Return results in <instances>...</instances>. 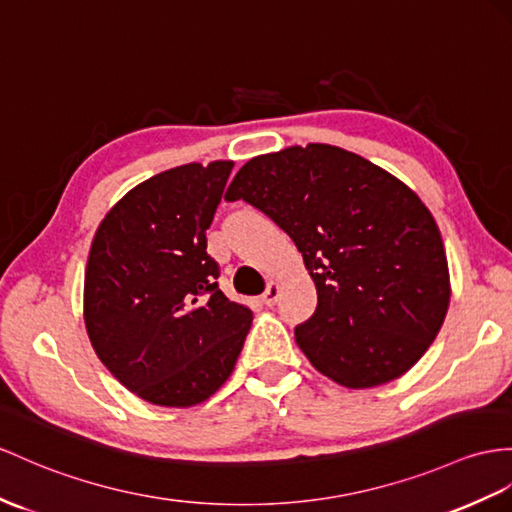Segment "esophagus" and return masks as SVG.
I'll use <instances>...</instances> for the list:
<instances>
[{
	"mask_svg": "<svg viewBox=\"0 0 512 512\" xmlns=\"http://www.w3.org/2000/svg\"><path fill=\"white\" fill-rule=\"evenodd\" d=\"M278 297H280V284L276 282V280H271L269 284H267V289H265V293H263V304H267V306H273L278 302Z\"/></svg>",
	"mask_w": 512,
	"mask_h": 512,
	"instance_id": "esophagus-1",
	"label": "esophagus"
}]
</instances>
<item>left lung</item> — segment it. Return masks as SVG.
<instances>
[{
    "instance_id": "1",
    "label": "left lung",
    "mask_w": 512,
    "mask_h": 512,
    "mask_svg": "<svg viewBox=\"0 0 512 512\" xmlns=\"http://www.w3.org/2000/svg\"><path fill=\"white\" fill-rule=\"evenodd\" d=\"M291 236L317 286L299 350L347 389L391 382L426 354L450 306L439 226L415 191L347 149L308 143L256 156L226 193Z\"/></svg>"
}]
</instances>
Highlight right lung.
<instances>
[{
	"label": "right lung",
	"instance_id": "1",
	"mask_svg": "<svg viewBox=\"0 0 512 512\" xmlns=\"http://www.w3.org/2000/svg\"><path fill=\"white\" fill-rule=\"evenodd\" d=\"M232 160L189 162L134 186L99 223L84 273L97 358L141 400L189 408L230 378L252 310L221 293L206 252Z\"/></svg>",
	"mask_w": 512,
	"mask_h": 512
}]
</instances>
